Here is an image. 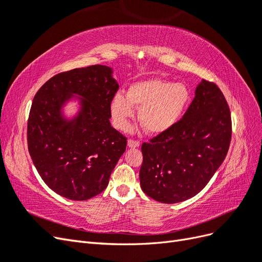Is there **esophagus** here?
<instances>
[{
  "label": "esophagus",
  "mask_w": 262,
  "mask_h": 262,
  "mask_svg": "<svg viewBox=\"0 0 262 262\" xmlns=\"http://www.w3.org/2000/svg\"><path fill=\"white\" fill-rule=\"evenodd\" d=\"M128 146L129 147H134V148H136V147H139L140 146V142H138V141H134V140H129L128 141Z\"/></svg>",
  "instance_id": "obj_1"
}]
</instances>
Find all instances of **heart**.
<instances>
[{"label": "heart", "instance_id": "1", "mask_svg": "<svg viewBox=\"0 0 262 262\" xmlns=\"http://www.w3.org/2000/svg\"><path fill=\"white\" fill-rule=\"evenodd\" d=\"M190 100L187 85L161 78H148L134 83L128 96L117 93L110 102L113 122L119 130H125L136 108L141 107L139 120L149 134L160 136L175 126Z\"/></svg>", "mask_w": 262, "mask_h": 262}]
</instances>
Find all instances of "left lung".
Segmentation results:
<instances>
[{
    "mask_svg": "<svg viewBox=\"0 0 262 262\" xmlns=\"http://www.w3.org/2000/svg\"><path fill=\"white\" fill-rule=\"evenodd\" d=\"M231 137V112L224 95L215 84L202 80L181 120L142 144L143 192L162 203L194 196L224 162Z\"/></svg>",
    "mask_w": 262,
    "mask_h": 262,
    "instance_id": "obj_1",
    "label": "left lung"
}]
</instances>
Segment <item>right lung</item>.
Masks as SVG:
<instances>
[{
    "instance_id": "1",
    "label": "right lung",
    "mask_w": 262,
    "mask_h": 262,
    "mask_svg": "<svg viewBox=\"0 0 262 262\" xmlns=\"http://www.w3.org/2000/svg\"><path fill=\"white\" fill-rule=\"evenodd\" d=\"M118 89L114 70L97 64L57 74L35 95L28 150L38 173L55 193L84 201L107 188L126 146V139L110 124V102ZM71 102L77 110L68 115Z\"/></svg>"
}]
</instances>
